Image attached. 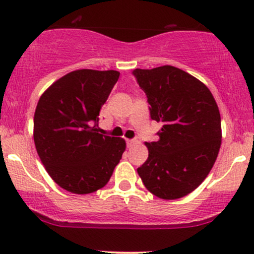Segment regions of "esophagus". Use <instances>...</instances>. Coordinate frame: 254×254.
Returning a JSON list of instances; mask_svg holds the SVG:
<instances>
[{"instance_id": "1", "label": "esophagus", "mask_w": 254, "mask_h": 254, "mask_svg": "<svg viewBox=\"0 0 254 254\" xmlns=\"http://www.w3.org/2000/svg\"><path fill=\"white\" fill-rule=\"evenodd\" d=\"M135 143H136L135 140H127V146L129 147V148H130V147H132Z\"/></svg>"}]
</instances>
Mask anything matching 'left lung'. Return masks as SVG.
<instances>
[{
	"label": "left lung",
	"instance_id": "left-lung-1",
	"mask_svg": "<svg viewBox=\"0 0 254 254\" xmlns=\"http://www.w3.org/2000/svg\"><path fill=\"white\" fill-rule=\"evenodd\" d=\"M132 74L146 93L150 118L163 124L158 141L146 142L148 159L138 176L155 196L180 199L201 185L218 155V106L204 83L181 68H136Z\"/></svg>",
	"mask_w": 254,
	"mask_h": 254
}]
</instances>
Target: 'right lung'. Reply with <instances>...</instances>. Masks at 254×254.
I'll use <instances>...</instances> for the list:
<instances>
[{"mask_svg":"<svg viewBox=\"0 0 254 254\" xmlns=\"http://www.w3.org/2000/svg\"><path fill=\"white\" fill-rule=\"evenodd\" d=\"M119 72L77 69L42 94L33 117L38 157L54 182L74 194L107 185L127 143L99 133V114Z\"/></svg>","mask_w":254,"mask_h":254,"instance_id":"1","label":"right lung"}]
</instances>
